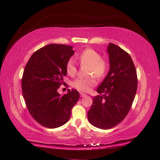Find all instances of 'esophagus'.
Here are the masks:
<instances>
[{
  "mask_svg": "<svg viewBox=\"0 0 160 160\" xmlns=\"http://www.w3.org/2000/svg\"><path fill=\"white\" fill-rule=\"evenodd\" d=\"M87 96V95L86 93H80V96L81 97H86Z\"/></svg>",
  "mask_w": 160,
  "mask_h": 160,
  "instance_id": "1",
  "label": "esophagus"
}]
</instances>
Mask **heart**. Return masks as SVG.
<instances>
[{
  "mask_svg": "<svg viewBox=\"0 0 160 160\" xmlns=\"http://www.w3.org/2000/svg\"><path fill=\"white\" fill-rule=\"evenodd\" d=\"M82 65L88 66V75H95L98 78H103L108 69L107 63L101 58V55L92 49H86L78 56ZM66 71L70 76H73L77 73V67L73 59H69L66 64ZM97 82L94 76L81 78L75 80L73 85L78 90L81 91H89L91 88L96 86Z\"/></svg>",
  "mask_w": 160,
  "mask_h": 160,
  "instance_id": "heart-1",
  "label": "heart"
}]
</instances>
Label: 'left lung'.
Segmentation results:
<instances>
[{
  "mask_svg": "<svg viewBox=\"0 0 160 160\" xmlns=\"http://www.w3.org/2000/svg\"><path fill=\"white\" fill-rule=\"evenodd\" d=\"M109 71L93 97L88 120L94 127L108 129L124 120L131 109L138 88L137 72L130 55L120 47H107Z\"/></svg>",
  "mask_w": 160,
  "mask_h": 160,
  "instance_id": "obj_1",
  "label": "left lung"
}]
</instances>
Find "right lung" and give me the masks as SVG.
<instances>
[{"label":"right lung","instance_id":"add662e5","mask_svg":"<svg viewBox=\"0 0 160 160\" xmlns=\"http://www.w3.org/2000/svg\"><path fill=\"white\" fill-rule=\"evenodd\" d=\"M73 54L70 45L50 44L33 53L26 64L22 95L29 113L43 127L54 128L67 123L79 99L75 89H68L63 96L57 91L67 75V62Z\"/></svg>","mask_w":160,"mask_h":160}]
</instances>
